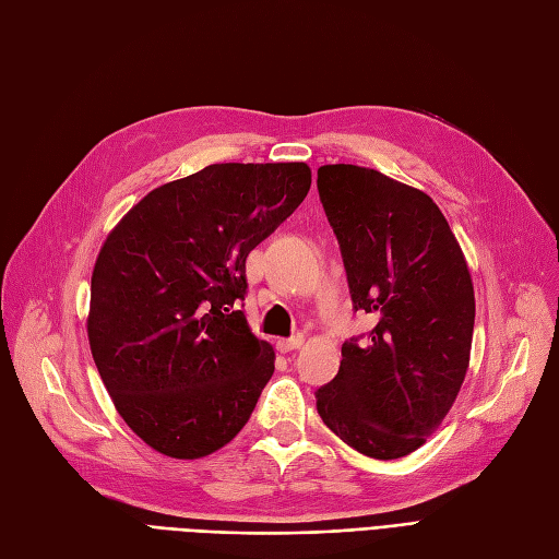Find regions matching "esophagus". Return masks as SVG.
I'll use <instances>...</instances> for the list:
<instances>
[{
	"mask_svg": "<svg viewBox=\"0 0 559 559\" xmlns=\"http://www.w3.org/2000/svg\"><path fill=\"white\" fill-rule=\"evenodd\" d=\"M302 343H306V335L296 333L292 337H282V341H277V349L280 352H292V349H298Z\"/></svg>",
	"mask_w": 559,
	"mask_h": 559,
	"instance_id": "1",
	"label": "esophagus"
}]
</instances>
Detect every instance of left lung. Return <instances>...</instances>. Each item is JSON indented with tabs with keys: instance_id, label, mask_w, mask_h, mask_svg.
<instances>
[{
	"instance_id": "left-lung-1",
	"label": "left lung",
	"mask_w": 559,
	"mask_h": 559,
	"mask_svg": "<svg viewBox=\"0 0 559 559\" xmlns=\"http://www.w3.org/2000/svg\"><path fill=\"white\" fill-rule=\"evenodd\" d=\"M368 341L343 343L337 376L317 389L324 425L357 452L399 460L427 443L468 370L476 298L460 242L436 202L359 165L317 170Z\"/></svg>"
}]
</instances>
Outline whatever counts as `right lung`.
Returning <instances> with one entry per match:
<instances>
[{
	"mask_svg": "<svg viewBox=\"0 0 559 559\" xmlns=\"http://www.w3.org/2000/svg\"><path fill=\"white\" fill-rule=\"evenodd\" d=\"M306 163H216L144 195L97 253L88 341L118 415L198 460L230 443L275 370L240 310L247 257L306 200Z\"/></svg>",
	"mask_w": 559,
	"mask_h": 559,
	"instance_id": "right-lung-1",
	"label": "right lung"
}]
</instances>
